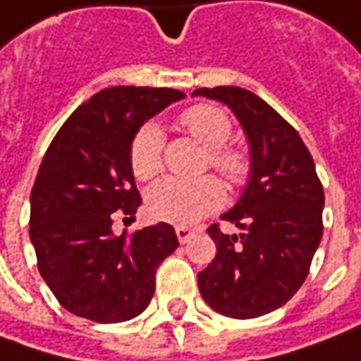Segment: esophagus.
Instances as JSON below:
<instances>
[{
	"label": "esophagus",
	"instance_id": "34e87169",
	"mask_svg": "<svg viewBox=\"0 0 361 361\" xmlns=\"http://www.w3.org/2000/svg\"><path fill=\"white\" fill-rule=\"evenodd\" d=\"M176 235H178V240H180V243H188L193 238V231L190 230V228H183V226H178V228H176Z\"/></svg>",
	"mask_w": 361,
	"mask_h": 361
}]
</instances>
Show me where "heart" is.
Masks as SVG:
<instances>
[{
  "label": "heart",
  "mask_w": 361,
  "mask_h": 361,
  "mask_svg": "<svg viewBox=\"0 0 361 361\" xmlns=\"http://www.w3.org/2000/svg\"><path fill=\"white\" fill-rule=\"evenodd\" d=\"M183 130L207 147V161L231 183H242L250 173V159L242 149L228 145L231 121L218 106L197 104L180 116ZM164 133L156 123H145L130 143L131 173L140 181L154 180L161 171ZM224 204V188L216 178L197 180L166 178L147 192V212L152 218L176 226H192Z\"/></svg>",
  "instance_id": "heart-1"
}]
</instances>
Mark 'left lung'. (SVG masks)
Segmentation results:
<instances>
[{
  "label": "left lung",
  "mask_w": 361,
  "mask_h": 361,
  "mask_svg": "<svg viewBox=\"0 0 361 361\" xmlns=\"http://www.w3.org/2000/svg\"><path fill=\"white\" fill-rule=\"evenodd\" d=\"M193 95L218 99L240 119L252 154V173L240 202L207 233L218 254L197 274L200 293L224 316L250 319L269 314L302 288L324 224V188L300 133L262 97L243 87H200Z\"/></svg>",
  "instance_id": "left-lung-1"
}]
</instances>
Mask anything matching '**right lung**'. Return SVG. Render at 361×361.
Masks as SVG:
<instances>
[{
  "label": "right lung",
  "mask_w": 361,
  "mask_h": 361,
  "mask_svg": "<svg viewBox=\"0 0 361 361\" xmlns=\"http://www.w3.org/2000/svg\"><path fill=\"white\" fill-rule=\"evenodd\" d=\"M183 97L169 87H107L49 143L32 190L30 238L42 278L71 314L118 324L152 302L157 267L180 245L176 231L159 221L116 235L111 214L142 205L130 168L135 131Z\"/></svg>",
  "instance_id": "right-lung-1"
}]
</instances>
